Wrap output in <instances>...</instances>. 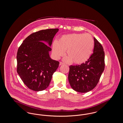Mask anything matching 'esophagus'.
I'll return each mask as SVG.
<instances>
[{
    "instance_id": "1",
    "label": "esophagus",
    "mask_w": 123,
    "mask_h": 123,
    "mask_svg": "<svg viewBox=\"0 0 123 123\" xmlns=\"http://www.w3.org/2000/svg\"><path fill=\"white\" fill-rule=\"evenodd\" d=\"M64 64V63L62 62H59V65H62V64Z\"/></svg>"
}]
</instances>
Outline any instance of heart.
Wrapping results in <instances>:
<instances>
[{
	"label": "heart",
	"instance_id": "obj_1",
	"mask_svg": "<svg viewBox=\"0 0 123 123\" xmlns=\"http://www.w3.org/2000/svg\"><path fill=\"white\" fill-rule=\"evenodd\" d=\"M94 47V39L91 35L73 33L63 35L58 42L54 41L52 52L55 58L59 59L66 51L68 56L64 59L65 62L81 64L89 59Z\"/></svg>",
	"mask_w": 123,
	"mask_h": 123
}]
</instances>
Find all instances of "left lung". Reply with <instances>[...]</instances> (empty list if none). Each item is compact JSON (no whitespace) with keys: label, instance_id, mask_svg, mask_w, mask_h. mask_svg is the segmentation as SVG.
<instances>
[{"label":"left lung","instance_id":"obj_1","mask_svg":"<svg viewBox=\"0 0 123 123\" xmlns=\"http://www.w3.org/2000/svg\"><path fill=\"white\" fill-rule=\"evenodd\" d=\"M93 53L80 65H70L68 80L71 87L80 93H86L96 87L105 69V53L101 44L94 37Z\"/></svg>","mask_w":123,"mask_h":123}]
</instances>
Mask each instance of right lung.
<instances>
[{
	"instance_id": "right-lung-1",
	"label": "right lung",
	"mask_w": 123,
	"mask_h": 123,
	"mask_svg": "<svg viewBox=\"0 0 123 123\" xmlns=\"http://www.w3.org/2000/svg\"><path fill=\"white\" fill-rule=\"evenodd\" d=\"M58 29L40 30L31 34L18 48L17 72L24 83L35 91L46 89L59 62L51 59L49 52ZM47 42L49 46L42 41Z\"/></svg>"
}]
</instances>
